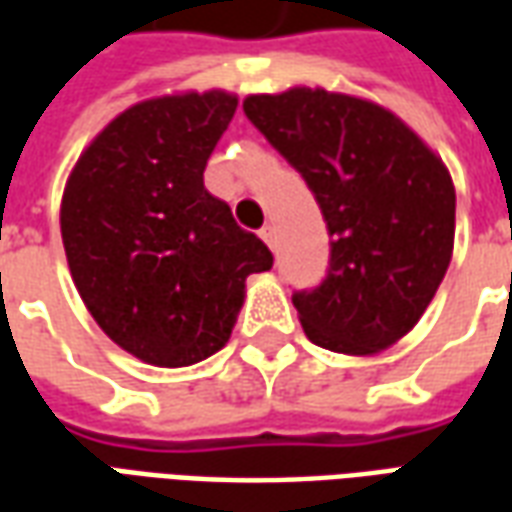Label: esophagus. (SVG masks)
<instances>
[{
    "label": "esophagus",
    "mask_w": 512,
    "mask_h": 512,
    "mask_svg": "<svg viewBox=\"0 0 512 512\" xmlns=\"http://www.w3.org/2000/svg\"><path fill=\"white\" fill-rule=\"evenodd\" d=\"M260 238H263V241H266V244L271 246V249H274V246H277V230H274V227H271V224H266V227H263V230H260Z\"/></svg>",
    "instance_id": "obj_1"
}]
</instances>
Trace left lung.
I'll return each mask as SVG.
<instances>
[{"mask_svg": "<svg viewBox=\"0 0 512 512\" xmlns=\"http://www.w3.org/2000/svg\"><path fill=\"white\" fill-rule=\"evenodd\" d=\"M246 117L301 172L332 235L326 279L293 293L304 334L370 356L406 337L436 296L455 241L444 161L384 106L290 87L246 95Z\"/></svg>", "mask_w": 512, "mask_h": 512, "instance_id": "obj_1", "label": "left lung"}]
</instances>
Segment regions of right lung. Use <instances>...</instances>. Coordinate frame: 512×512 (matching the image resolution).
I'll return each instance as SVG.
<instances>
[{"mask_svg": "<svg viewBox=\"0 0 512 512\" xmlns=\"http://www.w3.org/2000/svg\"><path fill=\"white\" fill-rule=\"evenodd\" d=\"M238 95L147 98L95 136L68 175L60 230L73 285L123 351L189 367L227 345L246 277L274 257L202 183Z\"/></svg>", "mask_w": 512, "mask_h": 512, "instance_id": "1", "label": "right lung"}]
</instances>
